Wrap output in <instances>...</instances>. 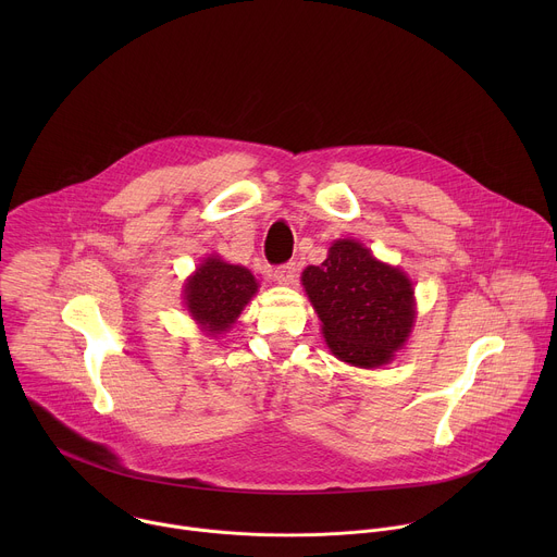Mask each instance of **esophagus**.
<instances>
[{
  "instance_id": "1",
  "label": "esophagus",
  "mask_w": 557,
  "mask_h": 557,
  "mask_svg": "<svg viewBox=\"0 0 557 557\" xmlns=\"http://www.w3.org/2000/svg\"><path fill=\"white\" fill-rule=\"evenodd\" d=\"M273 280H275L277 284H284V286H290V284H295V280H297V264H295V262L282 264L280 269H275V273H273Z\"/></svg>"
}]
</instances>
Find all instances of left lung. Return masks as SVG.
Returning <instances> with one entry per match:
<instances>
[{"instance_id":"8db88e82","label":"left lung","mask_w":557,"mask_h":557,"mask_svg":"<svg viewBox=\"0 0 557 557\" xmlns=\"http://www.w3.org/2000/svg\"><path fill=\"white\" fill-rule=\"evenodd\" d=\"M333 355L357 368L389 363L408 342L417 306L408 275L357 240H335L322 267L301 273Z\"/></svg>"}]
</instances>
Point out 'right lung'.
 <instances>
[{"mask_svg":"<svg viewBox=\"0 0 557 557\" xmlns=\"http://www.w3.org/2000/svg\"><path fill=\"white\" fill-rule=\"evenodd\" d=\"M256 293L258 282L249 269L209 256L185 282V306L202 333L218 337L235 324Z\"/></svg>","mask_w":557,"mask_h":557,"instance_id":"add662e5","label":"right lung"}]
</instances>
